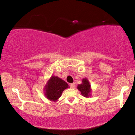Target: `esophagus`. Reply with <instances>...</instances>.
I'll list each match as a JSON object with an SVG mask.
<instances>
[{"mask_svg":"<svg viewBox=\"0 0 135 135\" xmlns=\"http://www.w3.org/2000/svg\"><path fill=\"white\" fill-rule=\"evenodd\" d=\"M74 86H75L74 84H70V87H71V88H74Z\"/></svg>","mask_w":135,"mask_h":135,"instance_id":"obj_1","label":"esophagus"}]
</instances>
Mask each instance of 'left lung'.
Instances as JSON below:
<instances>
[{
  "label": "left lung",
  "mask_w": 135,
  "mask_h": 135,
  "mask_svg": "<svg viewBox=\"0 0 135 135\" xmlns=\"http://www.w3.org/2000/svg\"><path fill=\"white\" fill-rule=\"evenodd\" d=\"M77 88L81 92L82 96L85 98H88L91 96V88L89 81L86 78H84L82 80V84H79Z\"/></svg>",
  "instance_id": "obj_1"
}]
</instances>
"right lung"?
Returning a JSON list of instances; mask_svg holds the SVG:
<instances>
[{
	"label": "right lung",
	"instance_id": "obj_1",
	"mask_svg": "<svg viewBox=\"0 0 135 135\" xmlns=\"http://www.w3.org/2000/svg\"><path fill=\"white\" fill-rule=\"evenodd\" d=\"M69 88V85L65 81L57 76L52 75L44 86V93L46 98L51 101H57L60 98L62 91Z\"/></svg>",
	"mask_w": 135,
	"mask_h": 135
}]
</instances>
